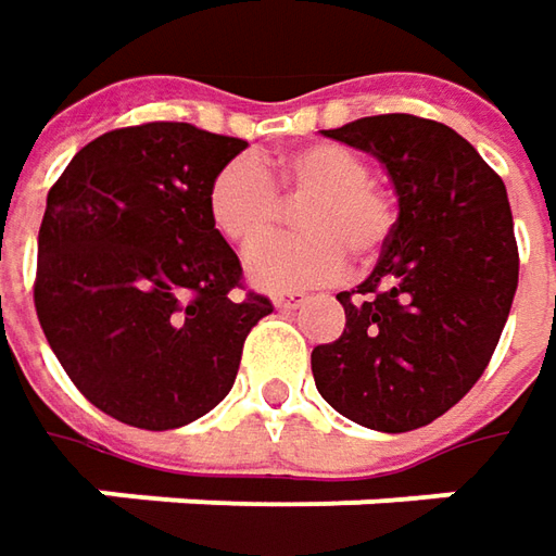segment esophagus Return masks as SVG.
<instances>
[{"mask_svg":"<svg viewBox=\"0 0 556 556\" xmlns=\"http://www.w3.org/2000/svg\"><path fill=\"white\" fill-rule=\"evenodd\" d=\"M306 303V296L303 293H288V296H275V306L281 312H293V309H300Z\"/></svg>","mask_w":556,"mask_h":556,"instance_id":"1","label":"esophagus"}]
</instances>
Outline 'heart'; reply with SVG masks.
<instances>
[{
    "label": "heart",
    "instance_id": "obj_1",
    "mask_svg": "<svg viewBox=\"0 0 556 556\" xmlns=\"http://www.w3.org/2000/svg\"><path fill=\"white\" fill-rule=\"evenodd\" d=\"M307 203L298 214L306 239L264 245L280 218L277 198ZM210 219L225 241L247 256V281L266 293H290L333 278L343 250L368 260L390 231V203L371 185L368 163L355 151L318 141L288 151L263 166L250 157L225 163L210 185Z\"/></svg>",
    "mask_w": 556,
    "mask_h": 556
}]
</instances>
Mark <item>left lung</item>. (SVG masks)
<instances>
[{
    "label": "left lung",
    "instance_id": "left-lung-1",
    "mask_svg": "<svg viewBox=\"0 0 556 556\" xmlns=\"http://www.w3.org/2000/svg\"><path fill=\"white\" fill-rule=\"evenodd\" d=\"M321 136L387 169L399 216L359 296L337 293L346 328L312 350V377L333 412L408 433L460 402L498 346L520 275L507 188L437 119L380 114Z\"/></svg>",
    "mask_w": 556,
    "mask_h": 556
}]
</instances>
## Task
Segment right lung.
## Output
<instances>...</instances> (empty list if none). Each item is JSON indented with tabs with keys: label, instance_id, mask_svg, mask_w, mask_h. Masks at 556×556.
<instances>
[{
	"label": "right lung",
	"instance_id": "right-lung-1",
	"mask_svg": "<svg viewBox=\"0 0 556 556\" xmlns=\"http://www.w3.org/2000/svg\"><path fill=\"white\" fill-rule=\"evenodd\" d=\"M247 148L191 123L89 141L46 201L36 315L61 368L104 415L176 430L223 402L266 296L235 303L241 263L210 185Z\"/></svg>",
	"mask_w": 556,
	"mask_h": 556
}]
</instances>
